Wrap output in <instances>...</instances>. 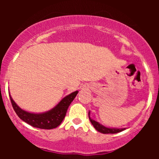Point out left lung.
<instances>
[{
	"label": "left lung",
	"mask_w": 159,
	"mask_h": 159,
	"mask_svg": "<svg viewBox=\"0 0 159 159\" xmlns=\"http://www.w3.org/2000/svg\"><path fill=\"white\" fill-rule=\"evenodd\" d=\"M89 117L90 121H91L92 125L94 127V129L97 130L98 131H99V132L103 133V134H115V133L121 132V131H124V130L125 129H118V128L105 127V126L102 125V124H100V123L98 122V121L91 119V118H90V111L89 112Z\"/></svg>",
	"instance_id": "8db88e82"
}]
</instances>
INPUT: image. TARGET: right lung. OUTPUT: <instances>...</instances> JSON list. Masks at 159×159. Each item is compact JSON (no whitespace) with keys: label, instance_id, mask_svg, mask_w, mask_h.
Returning <instances> with one entry per match:
<instances>
[{"label":"right lung","instance_id":"right-lung-1","mask_svg":"<svg viewBox=\"0 0 159 159\" xmlns=\"http://www.w3.org/2000/svg\"><path fill=\"white\" fill-rule=\"evenodd\" d=\"M78 93V91L70 93V94L62 98L56 106L51 110L42 113H32L21 109L13 100L10 94L9 95L14 111L22 121L34 128L41 129H52L60 125L66 115L68 107L70 106V103L73 102Z\"/></svg>","mask_w":159,"mask_h":159}]
</instances>
